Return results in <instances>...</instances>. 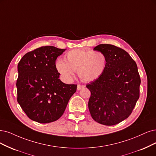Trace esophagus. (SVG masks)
Listing matches in <instances>:
<instances>
[{"label":"esophagus","instance_id":"esophagus-1","mask_svg":"<svg viewBox=\"0 0 156 156\" xmlns=\"http://www.w3.org/2000/svg\"><path fill=\"white\" fill-rule=\"evenodd\" d=\"M84 87H85V85H78L77 89L78 90H80V89H83Z\"/></svg>","mask_w":156,"mask_h":156}]
</instances>
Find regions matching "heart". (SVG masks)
I'll use <instances>...</instances> for the list:
<instances>
[{
	"label": "heart",
	"instance_id": "b5f03b06",
	"mask_svg": "<svg viewBox=\"0 0 156 156\" xmlns=\"http://www.w3.org/2000/svg\"><path fill=\"white\" fill-rule=\"evenodd\" d=\"M63 60H57L56 67L67 81L73 78L75 72L84 82L94 81L104 73L108 63L107 57L103 52L80 49L69 51Z\"/></svg>",
	"mask_w": 156,
	"mask_h": 156
}]
</instances>
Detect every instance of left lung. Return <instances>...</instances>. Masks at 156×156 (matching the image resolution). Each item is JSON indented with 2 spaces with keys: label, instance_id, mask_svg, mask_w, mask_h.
Masks as SVG:
<instances>
[{
  "label": "left lung",
  "instance_id": "1",
  "mask_svg": "<svg viewBox=\"0 0 156 156\" xmlns=\"http://www.w3.org/2000/svg\"><path fill=\"white\" fill-rule=\"evenodd\" d=\"M105 54V71L86 85L90 92L88 107L91 117L100 124L111 126L131 114L140 98L141 79L136 62L124 49L111 44L94 48Z\"/></svg>",
  "mask_w": 156,
  "mask_h": 156
}]
</instances>
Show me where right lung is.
<instances>
[{
	"mask_svg": "<svg viewBox=\"0 0 156 156\" xmlns=\"http://www.w3.org/2000/svg\"><path fill=\"white\" fill-rule=\"evenodd\" d=\"M66 49L42 46L30 51L19 62L17 101L27 116L40 123L58 119L76 84H66L58 78L56 60Z\"/></svg>",
	"mask_w": 156,
	"mask_h": 156,
	"instance_id": "right-lung-1",
	"label": "right lung"
}]
</instances>
